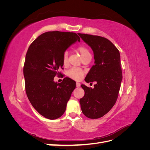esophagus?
Returning <instances> with one entry per match:
<instances>
[{
  "label": "esophagus",
  "mask_w": 150,
  "mask_h": 150,
  "mask_svg": "<svg viewBox=\"0 0 150 150\" xmlns=\"http://www.w3.org/2000/svg\"><path fill=\"white\" fill-rule=\"evenodd\" d=\"M80 86H81V84L79 83H76V87L77 88L80 87Z\"/></svg>",
  "instance_id": "34e87169"
}]
</instances>
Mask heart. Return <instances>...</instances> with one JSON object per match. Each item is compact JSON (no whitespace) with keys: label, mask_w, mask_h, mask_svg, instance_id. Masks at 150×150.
<instances>
[{"label":"heart","mask_w":150,"mask_h":150,"mask_svg":"<svg viewBox=\"0 0 150 150\" xmlns=\"http://www.w3.org/2000/svg\"><path fill=\"white\" fill-rule=\"evenodd\" d=\"M76 51L80 54L82 59L88 56H91V53L88 48L83 44L79 45L77 47ZM62 63L64 66H67L68 64V54L67 52H65L63 54ZM67 74L72 79L74 80H79L82 78V77L84 74V72L80 69H78V68H71L68 71Z\"/></svg>","instance_id":"1"}]
</instances>
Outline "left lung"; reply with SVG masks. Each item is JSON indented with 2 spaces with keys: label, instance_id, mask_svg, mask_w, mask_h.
I'll use <instances>...</instances> for the list:
<instances>
[{
  "label": "left lung",
  "instance_id": "8db88e82",
  "mask_svg": "<svg viewBox=\"0 0 150 150\" xmlns=\"http://www.w3.org/2000/svg\"><path fill=\"white\" fill-rule=\"evenodd\" d=\"M78 35L91 47L95 60L85 81L97 83L93 89L81 84L84 96L79 100L81 108L86 117L98 119L111 110L118 97L122 79L120 54L105 38L81 33Z\"/></svg>",
  "mask_w": 150,
  "mask_h": 150
}]
</instances>
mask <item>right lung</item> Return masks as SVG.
Here are the masks:
<instances>
[{"instance_id": "add662e5", "label": "right lung", "mask_w": 150, "mask_h": 150, "mask_svg": "<svg viewBox=\"0 0 150 150\" xmlns=\"http://www.w3.org/2000/svg\"><path fill=\"white\" fill-rule=\"evenodd\" d=\"M77 40L74 33L49 31L32 42L26 53L24 76L27 96L35 110L49 120L61 117L76 88V82L65 78L61 83L54 78L61 74L62 56L66 50Z\"/></svg>"}]
</instances>
